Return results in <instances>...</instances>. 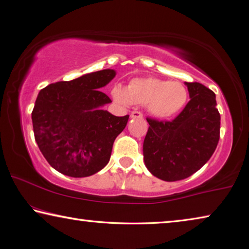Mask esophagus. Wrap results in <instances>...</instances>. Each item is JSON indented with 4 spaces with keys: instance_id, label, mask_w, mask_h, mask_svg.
Masks as SVG:
<instances>
[{
    "instance_id": "obj_1",
    "label": "esophagus",
    "mask_w": 249,
    "mask_h": 249,
    "mask_svg": "<svg viewBox=\"0 0 249 249\" xmlns=\"http://www.w3.org/2000/svg\"><path fill=\"white\" fill-rule=\"evenodd\" d=\"M130 117H132V119H142V113L138 111H134L130 113Z\"/></svg>"
}]
</instances>
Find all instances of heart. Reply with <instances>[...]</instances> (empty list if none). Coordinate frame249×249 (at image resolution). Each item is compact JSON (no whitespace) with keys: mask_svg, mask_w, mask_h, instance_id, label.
Masks as SVG:
<instances>
[{"mask_svg":"<svg viewBox=\"0 0 249 249\" xmlns=\"http://www.w3.org/2000/svg\"><path fill=\"white\" fill-rule=\"evenodd\" d=\"M112 96L122 105L147 106L152 115L168 119L185 107L188 91L178 81L147 77L132 79L126 88L121 85L114 86Z\"/></svg>","mask_w":249,"mask_h":249,"instance_id":"1","label":"heart"}]
</instances>
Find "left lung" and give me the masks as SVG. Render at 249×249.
<instances>
[{
	"mask_svg": "<svg viewBox=\"0 0 249 249\" xmlns=\"http://www.w3.org/2000/svg\"><path fill=\"white\" fill-rule=\"evenodd\" d=\"M191 100L171 122L147 119L142 152L147 169L166 182L187 178L213 155L220 138L214 92L199 83H185Z\"/></svg>",
	"mask_w": 249,
	"mask_h": 249,
	"instance_id": "8db88e82",
	"label": "left lung"
}]
</instances>
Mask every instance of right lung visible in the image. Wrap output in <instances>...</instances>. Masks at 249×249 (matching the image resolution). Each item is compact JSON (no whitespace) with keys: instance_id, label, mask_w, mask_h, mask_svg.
<instances>
[{"instance_id":"1","label":"right lung","mask_w":249,"mask_h":249,"mask_svg":"<svg viewBox=\"0 0 249 249\" xmlns=\"http://www.w3.org/2000/svg\"><path fill=\"white\" fill-rule=\"evenodd\" d=\"M115 75L114 70H102L40 90L31 113L35 139L60 173L86 178L109 163L113 142L129 117L102 109L112 101L99 89Z\"/></svg>"}]
</instances>
